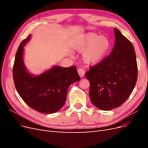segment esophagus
Here are the masks:
<instances>
[{
	"instance_id": "esophagus-1",
	"label": "esophagus",
	"mask_w": 148,
	"mask_h": 148,
	"mask_svg": "<svg viewBox=\"0 0 148 148\" xmlns=\"http://www.w3.org/2000/svg\"><path fill=\"white\" fill-rule=\"evenodd\" d=\"M78 73L80 77H83L84 76V74H85V71L83 69L81 68V69H79L78 70Z\"/></svg>"
}]
</instances>
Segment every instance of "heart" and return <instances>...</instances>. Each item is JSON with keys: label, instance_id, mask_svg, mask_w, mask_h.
<instances>
[{"label": "heart", "instance_id": "obj_1", "mask_svg": "<svg viewBox=\"0 0 148 148\" xmlns=\"http://www.w3.org/2000/svg\"><path fill=\"white\" fill-rule=\"evenodd\" d=\"M74 49L83 52L82 59L88 64H96L101 61L109 51L110 40L104 36L88 33L78 39L74 44Z\"/></svg>", "mask_w": 148, "mask_h": 148}]
</instances>
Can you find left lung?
<instances>
[{"instance_id": "8db88e82", "label": "left lung", "mask_w": 148, "mask_h": 148, "mask_svg": "<svg viewBox=\"0 0 148 148\" xmlns=\"http://www.w3.org/2000/svg\"><path fill=\"white\" fill-rule=\"evenodd\" d=\"M110 55L91 67L85 77L90 83L89 97L98 109L110 110L120 106L130 96L138 77L133 46L117 28Z\"/></svg>"}]
</instances>
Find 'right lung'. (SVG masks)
<instances>
[{
	"label": "right lung",
	"instance_id": "1",
	"mask_svg": "<svg viewBox=\"0 0 148 148\" xmlns=\"http://www.w3.org/2000/svg\"><path fill=\"white\" fill-rule=\"evenodd\" d=\"M31 34L19 46L15 55L13 77L17 92L31 108L43 114H53L64 106L69 87L80 80L77 67L57 65L35 76L26 68L23 61L24 46Z\"/></svg>",
	"mask_w": 148,
	"mask_h": 148
}]
</instances>
